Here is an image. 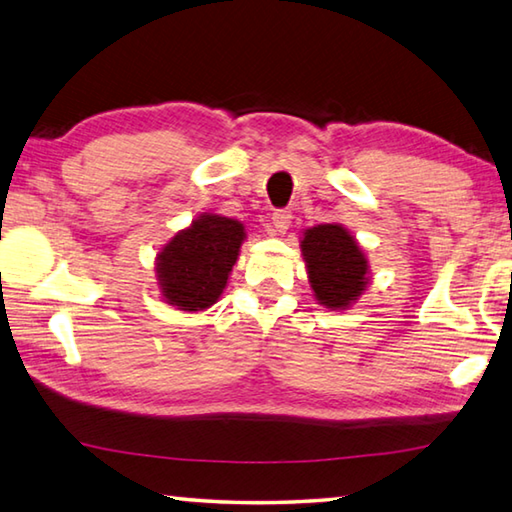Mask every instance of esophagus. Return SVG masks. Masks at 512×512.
Listing matches in <instances>:
<instances>
[{
  "label": "esophagus",
  "instance_id": "34e87169",
  "mask_svg": "<svg viewBox=\"0 0 512 512\" xmlns=\"http://www.w3.org/2000/svg\"><path fill=\"white\" fill-rule=\"evenodd\" d=\"M290 224H292V213H290V211H285V209L274 211V215H272V227H274L276 233H285V231L290 229Z\"/></svg>",
  "mask_w": 512,
  "mask_h": 512
}]
</instances>
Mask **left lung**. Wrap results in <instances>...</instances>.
<instances>
[{
	"label": "left lung",
	"mask_w": 512,
	"mask_h": 512,
	"mask_svg": "<svg viewBox=\"0 0 512 512\" xmlns=\"http://www.w3.org/2000/svg\"><path fill=\"white\" fill-rule=\"evenodd\" d=\"M301 254L315 299L330 310H346L369 285V261L342 224H317L303 231Z\"/></svg>",
	"instance_id": "left-lung-1"
}]
</instances>
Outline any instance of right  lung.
I'll use <instances>...</instances> for the list:
<instances>
[{
	"label": "right lung",
	"mask_w": 512,
	"mask_h": 512,
	"mask_svg": "<svg viewBox=\"0 0 512 512\" xmlns=\"http://www.w3.org/2000/svg\"><path fill=\"white\" fill-rule=\"evenodd\" d=\"M247 238L242 222L202 213L159 249L155 272L168 306L184 312L211 308L227 288L229 274Z\"/></svg>",
	"instance_id": "1"
}]
</instances>
